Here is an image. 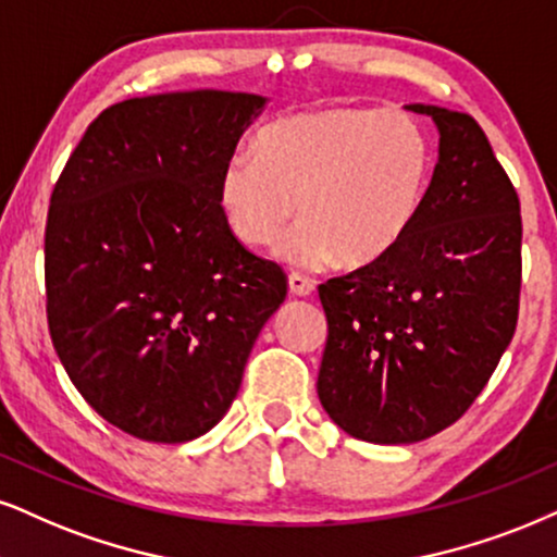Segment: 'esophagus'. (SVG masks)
Returning a JSON list of instances; mask_svg holds the SVG:
<instances>
[{
  "instance_id": "obj_1",
  "label": "esophagus",
  "mask_w": 557,
  "mask_h": 557,
  "mask_svg": "<svg viewBox=\"0 0 557 557\" xmlns=\"http://www.w3.org/2000/svg\"><path fill=\"white\" fill-rule=\"evenodd\" d=\"M289 292L294 297H312L314 284L307 276H301V273H289Z\"/></svg>"
}]
</instances>
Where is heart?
Listing matches in <instances>:
<instances>
[{"label":"heart","mask_w":557,"mask_h":557,"mask_svg":"<svg viewBox=\"0 0 557 557\" xmlns=\"http://www.w3.org/2000/svg\"><path fill=\"white\" fill-rule=\"evenodd\" d=\"M252 154L232 157L219 175L226 230L247 247H268L299 205L306 219L273 256L305 271L387 258L413 232L434 177L425 128L380 108L284 115L260 128Z\"/></svg>","instance_id":"1"}]
</instances>
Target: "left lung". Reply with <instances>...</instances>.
I'll list each match as a JSON object with an SVG mask.
<instances>
[{
	"label": "left lung",
	"instance_id": "8db88e82",
	"mask_svg": "<svg viewBox=\"0 0 557 557\" xmlns=\"http://www.w3.org/2000/svg\"><path fill=\"white\" fill-rule=\"evenodd\" d=\"M438 132L429 198L380 263L320 284L325 413L372 444H416L457 421L513 338L519 196L468 113L413 102Z\"/></svg>",
	"mask_w": 557,
	"mask_h": 557
}]
</instances>
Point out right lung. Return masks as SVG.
I'll use <instances>...</instances> for the list:
<instances>
[{"label":"right lung","instance_id":"right-lung-1","mask_svg":"<svg viewBox=\"0 0 557 557\" xmlns=\"http://www.w3.org/2000/svg\"><path fill=\"white\" fill-rule=\"evenodd\" d=\"M268 98L144 95L87 126L51 194L46 312L69 380L144 442L222 421L258 333L286 299L276 263L226 230L216 183Z\"/></svg>","mask_w":557,"mask_h":557}]
</instances>
